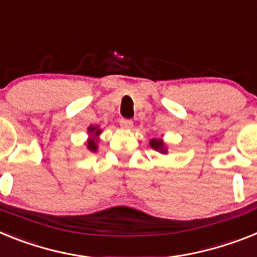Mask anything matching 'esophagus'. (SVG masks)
I'll return each mask as SVG.
<instances>
[{"instance_id": "esophagus-1", "label": "esophagus", "mask_w": 257, "mask_h": 257, "mask_svg": "<svg viewBox=\"0 0 257 257\" xmlns=\"http://www.w3.org/2000/svg\"><path fill=\"white\" fill-rule=\"evenodd\" d=\"M120 125L125 129H131L133 125V121L131 118H120Z\"/></svg>"}]
</instances>
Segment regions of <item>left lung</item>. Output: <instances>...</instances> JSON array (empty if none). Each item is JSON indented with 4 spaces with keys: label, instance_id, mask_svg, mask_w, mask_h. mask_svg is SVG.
Returning a JSON list of instances; mask_svg holds the SVG:
<instances>
[{
    "label": "left lung",
    "instance_id": "left-lung-1",
    "mask_svg": "<svg viewBox=\"0 0 257 257\" xmlns=\"http://www.w3.org/2000/svg\"><path fill=\"white\" fill-rule=\"evenodd\" d=\"M150 145H152L153 149H155V150H159L161 153H166L165 148H163V141L162 140H155L153 139L152 141H150Z\"/></svg>",
    "mask_w": 257,
    "mask_h": 257
}]
</instances>
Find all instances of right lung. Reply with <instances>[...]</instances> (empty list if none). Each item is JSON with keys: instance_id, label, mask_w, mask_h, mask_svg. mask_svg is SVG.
<instances>
[{"instance_id": "right-lung-1", "label": "right lung", "mask_w": 257, "mask_h": 257, "mask_svg": "<svg viewBox=\"0 0 257 257\" xmlns=\"http://www.w3.org/2000/svg\"><path fill=\"white\" fill-rule=\"evenodd\" d=\"M88 132L94 133L95 136H98L99 133L102 132V131H100V129H98V126H90V128H88ZM87 149H88V150H91V152H95V150H96L95 140H88Z\"/></svg>"}]
</instances>
